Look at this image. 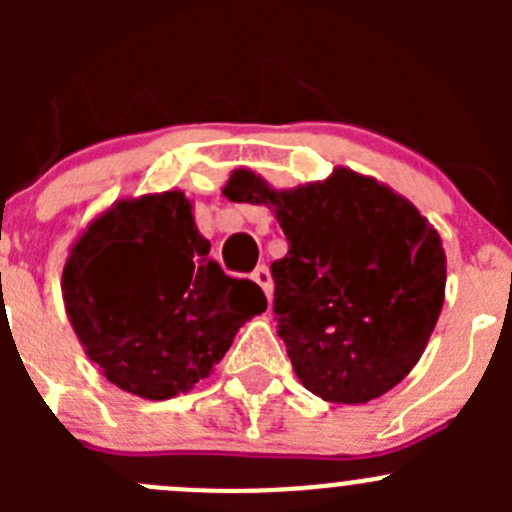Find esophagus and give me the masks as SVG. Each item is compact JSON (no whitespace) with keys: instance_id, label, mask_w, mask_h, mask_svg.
Returning a JSON list of instances; mask_svg holds the SVG:
<instances>
[{"instance_id":"esophagus-1","label":"esophagus","mask_w":512,"mask_h":512,"mask_svg":"<svg viewBox=\"0 0 512 512\" xmlns=\"http://www.w3.org/2000/svg\"><path fill=\"white\" fill-rule=\"evenodd\" d=\"M252 280H255L257 285L262 287V292L267 294V302H272V275H270V270H267L265 265L255 267V272H252Z\"/></svg>"}]
</instances>
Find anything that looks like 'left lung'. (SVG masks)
Returning <instances> with one entry per match:
<instances>
[{"instance_id": "obj_1", "label": "left lung", "mask_w": 512, "mask_h": 512, "mask_svg": "<svg viewBox=\"0 0 512 512\" xmlns=\"http://www.w3.org/2000/svg\"><path fill=\"white\" fill-rule=\"evenodd\" d=\"M223 195L270 208L287 235L272 262L277 334L304 389L356 406L404 381L446 297L441 235L416 205L344 165L287 190L237 168Z\"/></svg>"}]
</instances>
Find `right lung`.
Segmentation results:
<instances>
[{"label":"right lung","instance_id":"add662e5","mask_svg":"<svg viewBox=\"0 0 512 512\" xmlns=\"http://www.w3.org/2000/svg\"><path fill=\"white\" fill-rule=\"evenodd\" d=\"M183 190L121 198L69 247L66 317L86 356L118 389L151 401L213 374L242 324L267 309L262 289L208 257Z\"/></svg>","mask_w":512,"mask_h":512}]
</instances>
